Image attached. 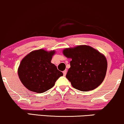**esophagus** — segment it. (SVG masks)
Here are the masks:
<instances>
[{"label": "esophagus", "mask_w": 124, "mask_h": 124, "mask_svg": "<svg viewBox=\"0 0 124 124\" xmlns=\"http://www.w3.org/2000/svg\"><path fill=\"white\" fill-rule=\"evenodd\" d=\"M66 73H67L66 70H65V71H63V74L64 76H66Z\"/></svg>", "instance_id": "obj_1"}]
</instances>
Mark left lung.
<instances>
[{
    "label": "left lung",
    "mask_w": 124,
    "mask_h": 124,
    "mask_svg": "<svg viewBox=\"0 0 124 124\" xmlns=\"http://www.w3.org/2000/svg\"><path fill=\"white\" fill-rule=\"evenodd\" d=\"M63 53L65 57L71 59L66 77L73 87L87 92L102 84L108 67L104 55L87 45L65 48Z\"/></svg>",
    "instance_id": "1"
}]
</instances>
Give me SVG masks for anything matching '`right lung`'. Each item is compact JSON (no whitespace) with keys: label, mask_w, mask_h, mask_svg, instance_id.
Wrapping results in <instances>:
<instances>
[{"label":"right lung","mask_w":124,"mask_h":124,"mask_svg":"<svg viewBox=\"0 0 124 124\" xmlns=\"http://www.w3.org/2000/svg\"><path fill=\"white\" fill-rule=\"evenodd\" d=\"M54 50L32 51L21 61L18 73L20 81L29 90L42 93L50 89L63 73L51 62Z\"/></svg>","instance_id":"right-lung-1"}]
</instances>
